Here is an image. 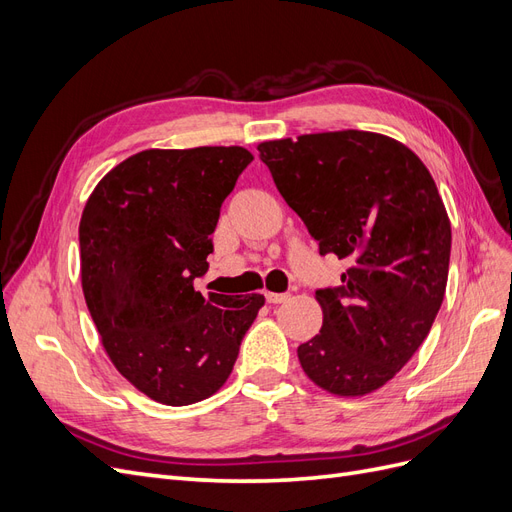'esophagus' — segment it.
I'll return each mask as SVG.
<instances>
[{
	"label": "esophagus",
	"mask_w": 512,
	"mask_h": 512,
	"mask_svg": "<svg viewBox=\"0 0 512 512\" xmlns=\"http://www.w3.org/2000/svg\"><path fill=\"white\" fill-rule=\"evenodd\" d=\"M265 297H267V301H269V303L277 305V303H284V301H288L290 294H288V292H265Z\"/></svg>",
	"instance_id": "obj_1"
}]
</instances>
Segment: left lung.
I'll use <instances>...</instances> for the list:
<instances>
[{
	"label": "left lung",
	"mask_w": 512,
	"mask_h": 512,
	"mask_svg": "<svg viewBox=\"0 0 512 512\" xmlns=\"http://www.w3.org/2000/svg\"><path fill=\"white\" fill-rule=\"evenodd\" d=\"M258 151L320 254L350 262L342 286L316 292L322 329L297 348L301 367L331 395L374 393L421 348L444 299L451 220L436 181L378 132L303 134Z\"/></svg>",
	"instance_id": "8db88e82"
}]
</instances>
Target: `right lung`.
<instances>
[{"label": "right lung", "mask_w": 512, "mask_h": 512, "mask_svg": "<svg viewBox=\"0 0 512 512\" xmlns=\"http://www.w3.org/2000/svg\"><path fill=\"white\" fill-rule=\"evenodd\" d=\"M254 156L243 147L145 149L87 198L81 282L100 342L134 389L164 406L218 393L262 294L194 290L224 198Z\"/></svg>", "instance_id": "right-lung-1"}]
</instances>
